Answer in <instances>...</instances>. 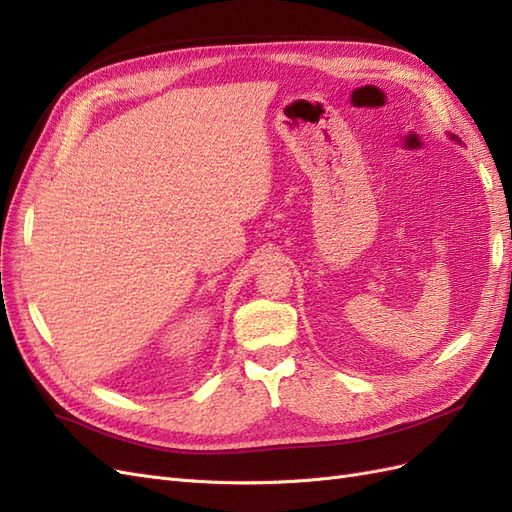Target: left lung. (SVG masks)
I'll return each mask as SVG.
<instances>
[{
    "mask_svg": "<svg viewBox=\"0 0 512 512\" xmlns=\"http://www.w3.org/2000/svg\"><path fill=\"white\" fill-rule=\"evenodd\" d=\"M453 138H455V141H457V136H453Z\"/></svg>",
    "mask_w": 512,
    "mask_h": 512,
    "instance_id": "1",
    "label": "left lung"
}]
</instances>
